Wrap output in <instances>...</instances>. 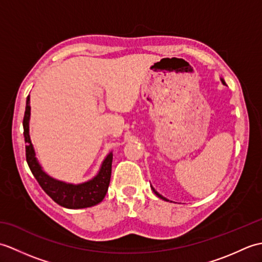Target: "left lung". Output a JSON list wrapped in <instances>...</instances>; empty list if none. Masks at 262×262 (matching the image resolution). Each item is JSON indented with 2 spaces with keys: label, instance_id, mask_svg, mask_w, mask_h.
<instances>
[{
  "label": "left lung",
  "instance_id": "obj_1",
  "mask_svg": "<svg viewBox=\"0 0 262 262\" xmlns=\"http://www.w3.org/2000/svg\"><path fill=\"white\" fill-rule=\"evenodd\" d=\"M221 81H222V83H223V84H224V85H226V83H225V81H224L223 79H222V77H221ZM151 188H152V190H153V192H154L155 194H157V196H158L159 198H161V199H163V200H165V202H170V200H169V199H166L165 197H163V196H162V194H160V193H159V192H158L157 190H155V189H154V188H153L152 186H151Z\"/></svg>",
  "mask_w": 262,
  "mask_h": 262
}]
</instances>
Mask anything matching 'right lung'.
Returning <instances> with one entry per match:
<instances>
[{
	"label": "right lung",
	"instance_id": "1",
	"mask_svg": "<svg viewBox=\"0 0 262 262\" xmlns=\"http://www.w3.org/2000/svg\"><path fill=\"white\" fill-rule=\"evenodd\" d=\"M30 121V96L27 97L24 117V136L26 145L27 163L39 185L55 203L70 209H80L96 206L101 203L108 191L113 164V152L108 153L102 161L98 173L92 179L82 183H70L60 181L47 174L36 158L35 148L29 134Z\"/></svg>",
	"mask_w": 262,
	"mask_h": 262
}]
</instances>
